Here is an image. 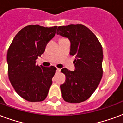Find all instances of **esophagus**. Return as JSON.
Segmentation results:
<instances>
[{
  "instance_id": "esophagus-1",
  "label": "esophagus",
  "mask_w": 123,
  "mask_h": 123,
  "mask_svg": "<svg viewBox=\"0 0 123 123\" xmlns=\"http://www.w3.org/2000/svg\"><path fill=\"white\" fill-rule=\"evenodd\" d=\"M60 71H61V69H60V68H57V73L58 72H59Z\"/></svg>"
}]
</instances>
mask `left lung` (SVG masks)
Wrapping results in <instances>:
<instances>
[{
    "label": "left lung",
    "mask_w": 123,
    "mask_h": 123,
    "mask_svg": "<svg viewBox=\"0 0 123 123\" xmlns=\"http://www.w3.org/2000/svg\"><path fill=\"white\" fill-rule=\"evenodd\" d=\"M57 34L69 39L70 55L75 56V71L63 68L66 76L61 84L62 97L66 102L79 103L89 99L103 77V48L97 37L81 24L59 26Z\"/></svg>",
    "instance_id": "1"
}]
</instances>
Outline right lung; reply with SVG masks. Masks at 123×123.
<instances>
[{
	"label": "right lung",
	"mask_w": 123,
	"mask_h": 123,
	"mask_svg": "<svg viewBox=\"0 0 123 123\" xmlns=\"http://www.w3.org/2000/svg\"><path fill=\"white\" fill-rule=\"evenodd\" d=\"M57 26L29 25L18 31L7 53V73L11 84L20 97L30 102L46 98L57 68L36 65V59L55 36Z\"/></svg>",
	"instance_id": "obj_1"
}]
</instances>
